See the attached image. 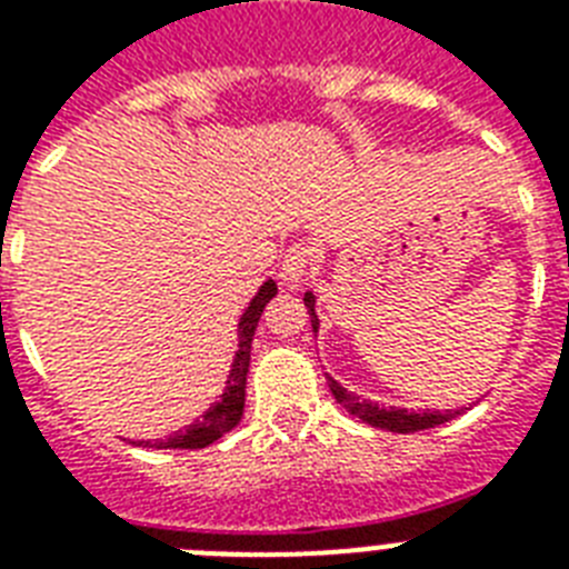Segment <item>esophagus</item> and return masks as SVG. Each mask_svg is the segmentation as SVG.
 Listing matches in <instances>:
<instances>
[{
	"instance_id": "esophagus-1",
	"label": "esophagus",
	"mask_w": 569,
	"mask_h": 569,
	"mask_svg": "<svg viewBox=\"0 0 569 569\" xmlns=\"http://www.w3.org/2000/svg\"><path fill=\"white\" fill-rule=\"evenodd\" d=\"M312 262H316L312 248H307V244H292L283 253V259H280V283L298 286L312 268Z\"/></svg>"
}]
</instances>
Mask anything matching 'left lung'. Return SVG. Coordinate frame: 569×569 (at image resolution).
<instances>
[{
	"instance_id": "left-lung-1",
	"label": "left lung",
	"mask_w": 569,
	"mask_h": 569,
	"mask_svg": "<svg viewBox=\"0 0 569 569\" xmlns=\"http://www.w3.org/2000/svg\"><path fill=\"white\" fill-rule=\"evenodd\" d=\"M303 303H307V312H310L312 330L319 333V312H316V295L303 292ZM330 392L337 398L339 405L346 407L348 413L357 416V419H363L366 425H372V428H380V431H392V433H410V431H425V428H433V425H442L455 419L460 410H422V413H413V410H407V407H380L375 401H360L355 392H348L339 380H333L328 375Z\"/></svg>"
}]
</instances>
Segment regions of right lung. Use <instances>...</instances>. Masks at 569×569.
Here are the masks:
<instances>
[{"label": "right lung", "mask_w": 569, "mask_h": 569, "mask_svg": "<svg viewBox=\"0 0 569 569\" xmlns=\"http://www.w3.org/2000/svg\"><path fill=\"white\" fill-rule=\"evenodd\" d=\"M277 295V283L268 277L266 283L259 286L257 295L250 298V303L244 307V312L239 316V346H236V355H232L230 372L223 380V389L218 401L212 407H206V413L200 419H194L191 425H186L182 431H173L171 437L156 442H144L150 449H206L209 442L221 440L223 433L236 428L244 413V383H248V366H250V342H253V330H257V321L266 310V303Z\"/></svg>", "instance_id": "add662e5"}]
</instances>
